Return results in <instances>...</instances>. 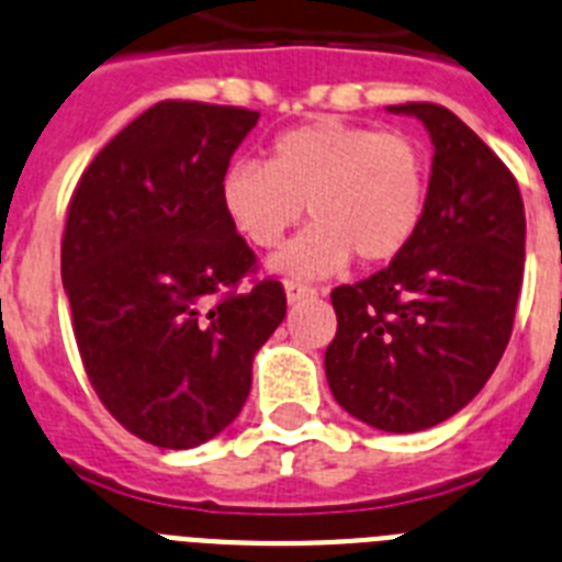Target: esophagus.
I'll return each instance as SVG.
<instances>
[{
    "label": "esophagus",
    "mask_w": 562,
    "mask_h": 562,
    "mask_svg": "<svg viewBox=\"0 0 562 562\" xmlns=\"http://www.w3.org/2000/svg\"><path fill=\"white\" fill-rule=\"evenodd\" d=\"M285 296H289V303H300V300L317 296V289H314V285H308V282L289 280L285 282Z\"/></svg>",
    "instance_id": "34e87169"
}]
</instances>
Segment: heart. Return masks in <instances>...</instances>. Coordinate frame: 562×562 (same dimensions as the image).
Wrapping results in <instances>:
<instances>
[{"label":"heart","instance_id":"heart-1","mask_svg":"<svg viewBox=\"0 0 562 562\" xmlns=\"http://www.w3.org/2000/svg\"><path fill=\"white\" fill-rule=\"evenodd\" d=\"M428 196L426 154L405 131L317 116L273 136L266 165L234 162L220 202L245 243L277 248L291 228L317 220L280 254L277 268L319 277L360 262H389L417 234Z\"/></svg>","mask_w":562,"mask_h":562}]
</instances>
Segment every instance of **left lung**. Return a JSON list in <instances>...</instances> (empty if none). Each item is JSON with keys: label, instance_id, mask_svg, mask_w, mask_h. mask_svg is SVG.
Returning a JSON list of instances; mask_svg holds the SVG:
<instances>
[{"label": "left lung", "instance_id": "1", "mask_svg": "<svg viewBox=\"0 0 562 562\" xmlns=\"http://www.w3.org/2000/svg\"><path fill=\"white\" fill-rule=\"evenodd\" d=\"M431 134L426 214L383 271L331 291L325 376L337 403L380 431H423L477 397L514 328L526 211L506 162L449 108L391 105Z\"/></svg>", "mask_w": 562, "mask_h": 562}]
</instances>
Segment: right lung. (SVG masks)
<instances>
[{
    "label": "right lung",
    "instance_id": "right-lung-1",
    "mask_svg": "<svg viewBox=\"0 0 562 562\" xmlns=\"http://www.w3.org/2000/svg\"><path fill=\"white\" fill-rule=\"evenodd\" d=\"M259 111L165 99L79 177L63 282L85 374L111 417L159 449H193L234 423L251 362L285 317L257 277L220 182Z\"/></svg>",
    "mask_w": 562,
    "mask_h": 562
}]
</instances>
